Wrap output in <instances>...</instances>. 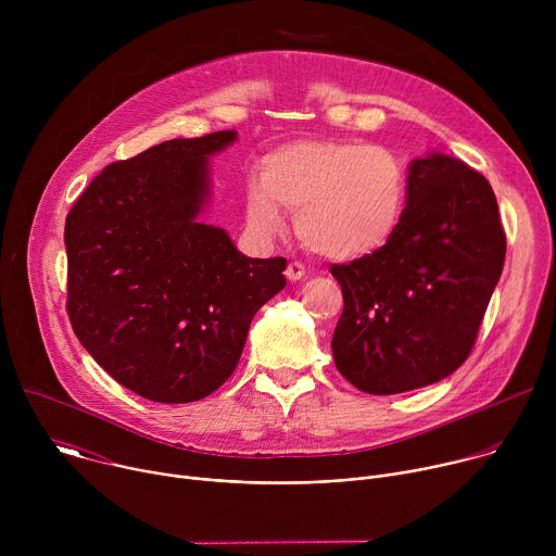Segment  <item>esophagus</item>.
<instances>
[{
    "label": "esophagus",
    "instance_id": "esophagus-1",
    "mask_svg": "<svg viewBox=\"0 0 556 556\" xmlns=\"http://www.w3.org/2000/svg\"><path fill=\"white\" fill-rule=\"evenodd\" d=\"M286 277H288V281H299V279H303V277H305V268H303V264H299V262H290V264L286 266Z\"/></svg>",
    "mask_w": 556,
    "mask_h": 556
}]
</instances>
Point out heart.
Wrapping results in <instances>:
<instances>
[{
    "instance_id": "1",
    "label": "heart",
    "mask_w": 556,
    "mask_h": 556,
    "mask_svg": "<svg viewBox=\"0 0 556 556\" xmlns=\"http://www.w3.org/2000/svg\"><path fill=\"white\" fill-rule=\"evenodd\" d=\"M409 193L403 157L358 140H296L268 153L262 180L247 187V224L257 237L279 235L294 211L301 244L334 262L363 260L389 244Z\"/></svg>"
}]
</instances>
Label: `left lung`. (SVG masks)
Listing matches in <instances>:
<instances>
[{
	"mask_svg": "<svg viewBox=\"0 0 556 556\" xmlns=\"http://www.w3.org/2000/svg\"><path fill=\"white\" fill-rule=\"evenodd\" d=\"M504 257L489 180L446 153L416 157L389 244L330 268L345 303L332 337L337 369L374 395L453 374L478 339Z\"/></svg>",
	"mask_w": 556,
	"mask_h": 556,
	"instance_id": "8db88e82",
	"label": "left lung"
}]
</instances>
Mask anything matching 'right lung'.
Returning <instances> with one entry per match:
<instances>
[{
  "label": "right lung",
  "instance_id": "add662e5",
  "mask_svg": "<svg viewBox=\"0 0 556 556\" xmlns=\"http://www.w3.org/2000/svg\"><path fill=\"white\" fill-rule=\"evenodd\" d=\"M237 131L174 138L108 165L65 217L67 314L92 358L153 403L206 399L240 363L286 260H251L198 217L208 155Z\"/></svg>",
  "mask_w": 556,
  "mask_h": 556
}]
</instances>
